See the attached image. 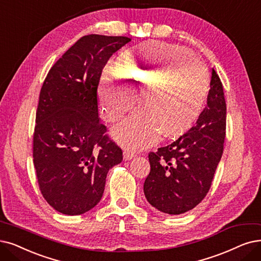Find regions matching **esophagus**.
Segmentation results:
<instances>
[{
	"label": "esophagus",
	"instance_id": "esophagus-1",
	"mask_svg": "<svg viewBox=\"0 0 261 261\" xmlns=\"http://www.w3.org/2000/svg\"><path fill=\"white\" fill-rule=\"evenodd\" d=\"M133 158H135V154L133 152H130L129 150H124L123 152L124 161H130Z\"/></svg>",
	"mask_w": 261,
	"mask_h": 261
}]
</instances>
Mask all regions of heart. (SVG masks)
I'll return each instance as SVG.
<instances>
[{"label": "heart", "mask_w": 261, "mask_h": 261, "mask_svg": "<svg viewBox=\"0 0 261 261\" xmlns=\"http://www.w3.org/2000/svg\"><path fill=\"white\" fill-rule=\"evenodd\" d=\"M114 74L103 72L97 93L102 119L116 122L137 97L141 110L112 130L120 144L139 150L165 137H179L200 117L210 86L203 61L180 47L145 44L118 57Z\"/></svg>", "instance_id": "heart-1"}]
</instances>
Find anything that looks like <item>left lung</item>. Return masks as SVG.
Segmentation results:
<instances>
[{
    "label": "left lung",
    "mask_w": 261,
    "mask_h": 261,
    "mask_svg": "<svg viewBox=\"0 0 261 261\" xmlns=\"http://www.w3.org/2000/svg\"><path fill=\"white\" fill-rule=\"evenodd\" d=\"M226 135V101L220 77L212 68L206 106L196 125L171 144L149 154L151 170L143 192L159 211H190L209 192Z\"/></svg>",
    "instance_id": "1"
}]
</instances>
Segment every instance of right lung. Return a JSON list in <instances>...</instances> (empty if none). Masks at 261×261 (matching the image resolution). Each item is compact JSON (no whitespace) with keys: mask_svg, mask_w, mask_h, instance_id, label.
Wrapping results in <instances>:
<instances>
[{"mask_svg":"<svg viewBox=\"0 0 261 261\" xmlns=\"http://www.w3.org/2000/svg\"><path fill=\"white\" fill-rule=\"evenodd\" d=\"M125 36L81 37L51 67L41 87L33 161L41 194L55 210L80 215L101 199L110 168L123 160L100 123L97 88Z\"/></svg>","mask_w":261,"mask_h":261,"instance_id":"obj_1","label":"right lung"}]
</instances>
